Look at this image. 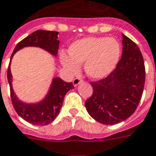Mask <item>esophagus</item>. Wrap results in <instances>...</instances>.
Segmentation results:
<instances>
[{
	"instance_id": "34e87169",
	"label": "esophagus",
	"mask_w": 156,
	"mask_h": 156,
	"mask_svg": "<svg viewBox=\"0 0 156 156\" xmlns=\"http://www.w3.org/2000/svg\"><path fill=\"white\" fill-rule=\"evenodd\" d=\"M82 81H83L82 78H74L73 81V86H74V87L78 86V84H79L80 83L82 82Z\"/></svg>"
}]
</instances>
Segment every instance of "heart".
I'll return each instance as SVG.
<instances>
[{
  "mask_svg": "<svg viewBox=\"0 0 156 156\" xmlns=\"http://www.w3.org/2000/svg\"><path fill=\"white\" fill-rule=\"evenodd\" d=\"M69 55L60 54V62L71 73L80 72L84 63L87 76L95 80L108 77L117 66L120 57V45L114 38L88 37L78 39L69 47Z\"/></svg>",
  "mask_w": 156,
  "mask_h": 156,
  "instance_id": "1",
  "label": "heart"
}]
</instances>
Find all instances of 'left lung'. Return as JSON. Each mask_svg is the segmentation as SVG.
<instances>
[{"label":"left lung","mask_w":156,"mask_h":156,"mask_svg":"<svg viewBox=\"0 0 156 156\" xmlns=\"http://www.w3.org/2000/svg\"><path fill=\"white\" fill-rule=\"evenodd\" d=\"M123 51L116 68L107 78L91 82L93 95L85 101L87 112L104 125L128 119L140 102L145 83L144 58L135 42L122 34Z\"/></svg>","instance_id":"1"}]
</instances>
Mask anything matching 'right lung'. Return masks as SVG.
I'll return each mask as SVG.
<instances>
[{"label":"right lung","instance_id":"add662e5","mask_svg":"<svg viewBox=\"0 0 156 156\" xmlns=\"http://www.w3.org/2000/svg\"><path fill=\"white\" fill-rule=\"evenodd\" d=\"M57 31H49L39 30L26 37L20 42L14 48L11 56L10 63L7 69V80L10 86L11 99L13 108L25 121L36 126H46L53 122L59 114L63 104L66 94L73 90V83H66L61 78L55 77L52 79L48 93L42 100L37 102L27 103L19 99L12 88V75L11 73L12 59L17 52L25 47L41 48L55 57L57 56L60 41L58 40Z\"/></svg>","mask_w":156,"mask_h":156}]
</instances>
